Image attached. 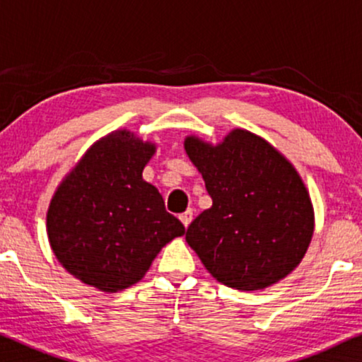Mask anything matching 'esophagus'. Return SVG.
<instances>
[{
    "label": "esophagus",
    "mask_w": 362,
    "mask_h": 362,
    "mask_svg": "<svg viewBox=\"0 0 362 362\" xmlns=\"http://www.w3.org/2000/svg\"><path fill=\"white\" fill-rule=\"evenodd\" d=\"M178 218H180V221H182V223H184V226L187 228V226L190 225L192 218H194V211H192V210H187V211H184V214H182L180 216H178Z\"/></svg>",
    "instance_id": "obj_1"
}]
</instances>
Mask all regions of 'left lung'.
<instances>
[{
	"label": "left lung",
	"mask_w": 362,
	"mask_h": 362,
	"mask_svg": "<svg viewBox=\"0 0 362 362\" xmlns=\"http://www.w3.org/2000/svg\"><path fill=\"white\" fill-rule=\"evenodd\" d=\"M185 152L204 177L211 206L185 240L216 281L257 291L301 263L315 210L293 163L257 134L233 129L218 144L187 136Z\"/></svg>",
	"instance_id": "obj_1"
}]
</instances>
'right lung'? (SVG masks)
<instances>
[{
	"label": "right lung",
	"instance_id": "obj_1",
	"mask_svg": "<svg viewBox=\"0 0 362 362\" xmlns=\"http://www.w3.org/2000/svg\"><path fill=\"white\" fill-rule=\"evenodd\" d=\"M157 144L119 129L100 137L62 178L46 231L62 268L86 285L117 293L146 276L158 252L185 233L142 178Z\"/></svg>",
	"mask_w": 362,
	"mask_h": 362
}]
</instances>
